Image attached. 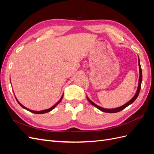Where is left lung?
<instances>
[{
	"instance_id": "8db88e82",
	"label": "left lung",
	"mask_w": 154,
	"mask_h": 154,
	"mask_svg": "<svg viewBox=\"0 0 154 154\" xmlns=\"http://www.w3.org/2000/svg\"><path fill=\"white\" fill-rule=\"evenodd\" d=\"M139 60V83H138V87H137V90L136 91V94L134 95V96L132 97V98L128 102H127V103H125V105L121 106L119 107H118V108H116V109H104V108H102V107L97 105L96 104H95L94 103H93V102L90 100L89 99H88V97H87V100L88 101L90 102V103L92 105H94V106H96L97 109H98L99 110H101L104 112H106V113H116V112H118L121 111L123 110L124 109H125L126 107L128 106V105H130V104H132L133 102L136 100V98L137 97L139 94V92H140V89H141V82H142V69H141V65H140V62H139V59H138Z\"/></svg>"
}]
</instances>
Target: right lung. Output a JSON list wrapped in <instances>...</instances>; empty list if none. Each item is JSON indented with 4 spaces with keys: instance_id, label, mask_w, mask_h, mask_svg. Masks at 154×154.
Wrapping results in <instances>:
<instances>
[{
    "instance_id": "right-lung-1",
    "label": "right lung",
    "mask_w": 154,
    "mask_h": 154,
    "mask_svg": "<svg viewBox=\"0 0 154 154\" xmlns=\"http://www.w3.org/2000/svg\"><path fill=\"white\" fill-rule=\"evenodd\" d=\"M63 95H62V96L61 97V98L60 99V100L57 102V103H56L55 105H54L53 106H51V108H49V109H45V110H40V111H35V110H30V109H27V108H26V107H25L24 105H22L19 101H18V100H17V99L16 98V100H17V102L18 103V104H19L22 108H24V109H26V110H28V111H29V112H32V113H35V114H44V113H46V112H50L51 110H52L54 108H55V106H57L58 104H59L60 103V101H62V97H63Z\"/></svg>"
}]
</instances>
